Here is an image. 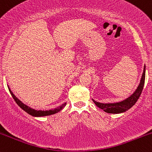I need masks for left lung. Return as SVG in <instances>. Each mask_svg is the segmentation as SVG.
<instances>
[{
    "label": "left lung",
    "mask_w": 152,
    "mask_h": 152,
    "mask_svg": "<svg viewBox=\"0 0 152 152\" xmlns=\"http://www.w3.org/2000/svg\"><path fill=\"white\" fill-rule=\"evenodd\" d=\"M145 72L146 66H144V72H143L142 78H141L140 83H139V85L138 86L135 91L130 96H129L128 98L121 101V102L113 103V104H111V103L104 104V103L96 102L95 100L92 99L94 103L99 108L103 109L105 112L109 113V114H120V113L125 112L127 110L131 109L136 104V102H137L139 96H140L142 92L143 88H144V81H145Z\"/></svg>",
    "instance_id": "1"
}]
</instances>
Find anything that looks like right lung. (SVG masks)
<instances>
[{"mask_svg": "<svg viewBox=\"0 0 152 152\" xmlns=\"http://www.w3.org/2000/svg\"><path fill=\"white\" fill-rule=\"evenodd\" d=\"M8 89H9V91L10 94H11L12 97H13V99L15 100V102H16V104H18V105L20 106L21 109L23 110V111H25L26 113H28V114L31 115V116H36V117H40V116H49V115H52V114H56V113H58V111H61V110L64 109V106H66V103H64V104H62L61 106H58V107L56 108V109H50V110H46V111H41V110H36V109H32V108L29 107V106H28L27 105H26V104H24L21 101H20L19 99L17 98L16 96L14 95V94H13V92L11 91V90L10 89L9 86H8Z\"/></svg>", "mask_w": 152, "mask_h": 152, "instance_id": "add662e5", "label": "right lung"}]
</instances>
